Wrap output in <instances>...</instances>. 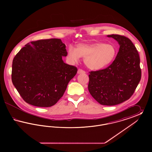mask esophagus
Masks as SVG:
<instances>
[{
	"mask_svg": "<svg viewBox=\"0 0 152 152\" xmlns=\"http://www.w3.org/2000/svg\"><path fill=\"white\" fill-rule=\"evenodd\" d=\"M86 71H84V70L81 69H79L77 71V73L78 74H80V73H85Z\"/></svg>",
	"mask_w": 152,
	"mask_h": 152,
	"instance_id": "esophagus-1",
	"label": "esophagus"
}]
</instances>
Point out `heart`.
I'll return each instance as SVG.
<instances>
[{
    "instance_id": "1",
    "label": "heart",
    "mask_w": 152,
    "mask_h": 152,
    "mask_svg": "<svg viewBox=\"0 0 152 152\" xmlns=\"http://www.w3.org/2000/svg\"><path fill=\"white\" fill-rule=\"evenodd\" d=\"M116 53L115 47L110 44L94 43H80L76 49L69 46L68 49L67 58L72 63L79 61L81 57L87 67L98 70L108 65L114 59Z\"/></svg>"
}]
</instances>
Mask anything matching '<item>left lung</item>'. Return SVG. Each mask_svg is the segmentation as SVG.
<instances>
[{
  "instance_id": "8db88e82",
  "label": "left lung",
  "mask_w": 152,
  "mask_h": 152,
  "mask_svg": "<svg viewBox=\"0 0 152 152\" xmlns=\"http://www.w3.org/2000/svg\"><path fill=\"white\" fill-rule=\"evenodd\" d=\"M120 44L113 63L107 68L91 71L88 90L101 105L112 106L129 99L141 78L140 59L130 39L120 35H110Z\"/></svg>"
}]
</instances>
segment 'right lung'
Here are the masks:
<instances>
[{
    "mask_svg": "<svg viewBox=\"0 0 152 152\" xmlns=\"http://www.w3.org/2000/svg\"><path fill=\"white\" fill-rule=\"evenodd\" d=\"M65 45L60 39L32 41L16 55L11 79L24 101L34 106L50 107L63 96L77 67L64 63Z\"/></svg>",
    "mask_w": 152,
    "mask_h": 152,
    "instance_id": "obj_1",
    "label": "right lung"
}]
</instances>
